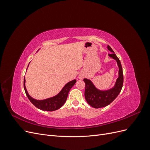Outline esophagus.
I'll list each match as a JSON object with an SVG mask.
<instances>
[{"instance_id":"34e87169","label":"esophagus","mask_w":150,"mask_h":150,"mask_svg":"<svg viewBox=\"0 0 150 150\" xmlns=\"http://www.w3.org/2000/svg\"><path fill=\"white\" fill-rule=\"evenodd\" d=\"M79 79H83V77H82V76H79Z\"/></svg>"}]
</instances>
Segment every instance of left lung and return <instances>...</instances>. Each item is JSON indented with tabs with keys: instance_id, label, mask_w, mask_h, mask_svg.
<instances>
[{
	"instance_id": "obj_1",
	"label": "left lung",
	"mask_w": 150,
	"mask_h": 150,
	"mask_svg": "<svg viewBox=\"0 0 150 150\" xmlns=\"http://www.w3.org/2000/svg\"><path fill=\"white\" fill-rule=\"evenodd\" d=\"M108 49L113 52L109 54V56L115 59L117 63V66L119 67V77L116 80L114 87L107 91L98 90L95 88L90 80L84 79L83 81L86 84L84 92L86 100L91 106L94 108L105 107L111 103L118 96L123 84V74L121 62L110 46H108Z\"/></svg>"
}]
</instances>
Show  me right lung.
I'll return each instance as SVG.
<instances>
[{
	"label": "right lung",
	"instance_id": "obj_1",
	"mask_svg": "<svg viewBox=\"0 0 150 150\" xmlns=\"http://www.w3.org/2000/svg\"><path fill=\"white\" fill-rule=\"evenodd\" d=\"M25 80L24 78V88L27 96H28L30 101L33 103L36 108L40 109V110L46 111H52L59 109L63 106V104L65 103L68 96V93H69L71 88L76 83V80L74 79L67 83L64 87L62 88L61 91L57 95H56V96L40 101L36 100V99H33L31 96H29V94H28V91H27V89L25 88Z\"/></svg>",
	"mask_w": 150,
	"mask_h": 150
}]
</instances>
